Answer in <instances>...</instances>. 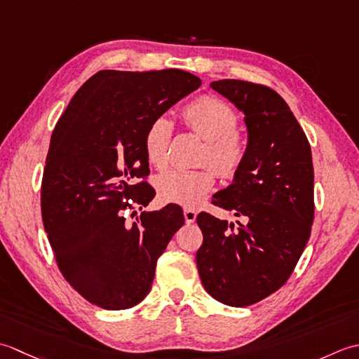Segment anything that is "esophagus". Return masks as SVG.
<instances>
[{"label": "esophagus", "instance_id": "esophagus-1", "mask_svg": "<svg viewBox=\"0 0 359 359\" xmlns=\"http://www.w3.org/2000/svg\"><path fill=\"white\" fill-rule=\"evenodd\" d=\"M184 220L187 224H192L196 220V212L194 209H184Z\"/></svg>", "mask_w": 359, "mask_h": 359}]
</instances>
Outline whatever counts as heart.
Here are the masks:
<instances>
[{
  "label": "heart",
  "mask_w": 359,
  "mask_h": 359,
  "mask_svg": "<svg viewBox=\"0 0 359 359\" xmlns=\"http://www.w3.org/2000/svg\"><path fill=\"white\" fill-rule=\"evenodd\" d=\"M186 126L203 137L206 144L201 153L203 163H209L222 175L232 177L246 156V139L237 127V114L223 100L201 96L182 109ZM173 126L169 118L153 119L144 136V149L149 163L164 169L169 163V145ZM215 184V173L210 167L201 169H170L156 178L161 200L195 208L206 198Z\"/></svg>",
  "instance_id": "obj_1"
}]
</instances>
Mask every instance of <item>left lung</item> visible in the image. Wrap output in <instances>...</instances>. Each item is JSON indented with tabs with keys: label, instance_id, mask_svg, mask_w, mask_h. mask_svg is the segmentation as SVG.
I'll return each mask as SVG.
<instances>
[{
	"label": "left lung",
	"instance_id": "left-lung-1",
	"mask_svg": "<svg viewBox=\"0 0 359 359\" xmlns=\"http://www.w3.org/2000/svg\"><path fill=\"white\" fill-rule=\"evenodd\" d=\"M210 88L245 116V161L212 198L243 223L233 229V223L201 212L196 268L204 290L218 302L248 306L288 280L310 238L311 149L287 102L271 88L232 79Z\"/></svg>",
	"mask_w": 359,
	"mask_h": 359
}]
</instances>
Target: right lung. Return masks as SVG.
<instances>
[{
    "label": "right lung",
    "instance_id": "1",
    "mask_svg": "<svg viewBox=\"0 0 359 359\" xmlns=\"http://www.w3.org/2000/svg\"><path fill=\"white\" fill-rule=\"evenodd\" d=\"M200 85L181 69H104L57 122L43 172V224L65 279L93 305L126 310L141 302L158 257L184 224L177 204L144 210L131 224L123 212L155 196L137 182L150 173L144 136L151 121Z\"/></svg>",
    "mask_w": 359,
    "mask_h": 359
}]
</instances>
